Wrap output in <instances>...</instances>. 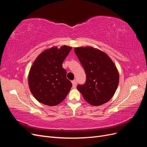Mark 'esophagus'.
Instances as JSON below:
<instances>
[{"label":"esophagus","instance_id":"1","mask_svg":"<svg viewBox=\"0 0 147 147\" xmlns=\"http://www.w3.org/2000/svg\"><path fill=\"white\" fill-rule=\"evenodd\" d=\"M72 86L73 88H75L77 86V80H73L72 82Z\"/></svg>","mask_w":147,"mask_h":147}]
</instances>
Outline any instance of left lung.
<instances>
[{
    "mask_svg": "<svg viewBox=\"0 0 147 147\" xmlns=\"http://www.w3.org/2000/svg\"><path fill=\"white\" fill-rule=\"evenodd\" d=\"M75 54L86 74V83L77 86L88 104L99 106L109 101L119 83V73L110 57L92 47H76Z\"/></svg>",
    "mask_w": 147,
    "mask_h": 147,
    "instance_id": "obj_1",
    "label": "left lung"
}]
</instances>
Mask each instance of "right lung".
Segmentation results:
<instances>
[{"label":"right lung","mask_w":147,"mask_h":147,"mask_svg":"<svg viewBox=\"0 0 147 147\" xmlns=\"http://www.w3.org/2000/svg\"><path fill=\"white\" fill-rule=\"evenodd\" d=\"M72 47H53L40 54L31 66L28 75L30 91L40 103L55 106L68 94L72 83L66 78L63 63Z\"/></svg>","instance_id":"right-lung-1"}]
</instances>
